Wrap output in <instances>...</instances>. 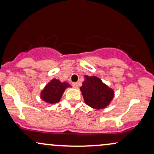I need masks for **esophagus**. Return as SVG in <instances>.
Listing matches in <instances>:
<instances>
[{
  "instance_id": "obj_1",
  "label": "esophagus",
  "mask_w": 154,
  "mask_h": 154,
  "mask_svg": "<svg viewBox=\"0 0 154 154\" xmlns=\"http://www.w3.org/2000/svg\"><path fill=\"white\" fill-rule=\"evenodd\" d=\"M72 86H73L75 88H78V83H77V82H73V83H72Z\"/></svg>"
}]
</instances>
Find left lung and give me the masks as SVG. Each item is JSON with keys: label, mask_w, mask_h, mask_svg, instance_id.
Masks as SVG:
<instances>
[{"label": "left lung", "mask_w": 154, "mask_h": 154, "mask_svg": "<svg viewBox=\"0 0 154 154\" xmlns=\"http://www.w3.org/2000/svg\"><path fill=\"white\" fill-rule=\"evenodd\" d=\"M85 77L80 90L85 103L97 110L105 108L113 98V90L95 76L85 75Z\"/></svg>", "instance_id": "obj_1"}]
</instances>
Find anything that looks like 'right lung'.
<instances>
[{
    "instance_id": "right-lung-1",
    "label": "right lung",
    "mask_w": 154,
    "mask_h": 154,
    "mask_svg": "<svg viewBox=\"0 0 154 154\" xmlns=\"http://www.w3.org/2000/svg\"><path fill=\"white\" fill-rule=\"evenodd\" d=\"M68 87H70V85L67 82H61L56 79H53L42 90L41 98L50 104L58 103Z\"/></svg>"
}]
</instances>
